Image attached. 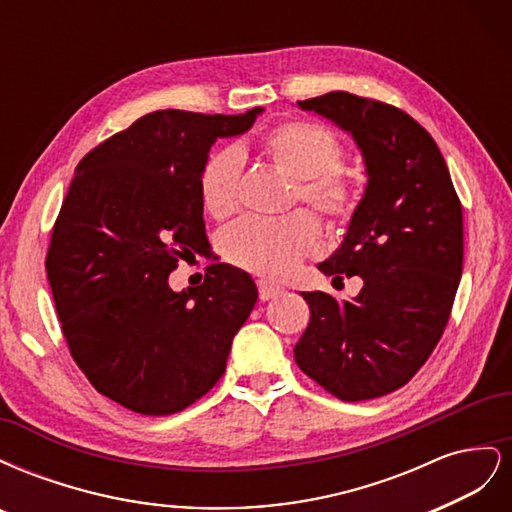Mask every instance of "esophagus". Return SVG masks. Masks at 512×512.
<instances>
[{"label": "esophagus", "instance_id": "obj_1", "mask_svg": "<svg viewBox=\"0 0 512 512\" xmlns=\"http://www.w3.org/2000/svg\"><path fill=\"white\" fill-rule=\"evenodd\" d=\"M284 292V288L280 284H273L269 280H258V294H260V301H269V299H275L280 297V294Z\"/></svg>", "mask_w": 512, "mask_h": 512}]
</instances>
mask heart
<instances>
[{"mask_svg":"<svg viewBox=\"0 0 512 512\" xmlns=\"http://www.w3.org/2000/svg\"><path fill=\"white\" fill-rule=\"evenodd\" d=\"M260 160L292 179V203H305L333 226L348 224L359 209V188L342 166L344 147L320 123L288 119L271 126L252 141ZM241 158L235 149L207 156L198 173L200 205L215 220H224L239 205ZM320 226L312 213L292 211L280 220H241L220 237L222 256L245 271L282 277L314 250Z\"/></svg>","mask_w":512,"mask_h":512,"instance_id":"1","label":"heart"}]
</instances>
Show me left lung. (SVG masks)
Returning a JSON list of instances; mask_svg holds the SVG:
<instances>
[{
    "label": "left lung",
    "instance_id": "8db88e82",
    "mask_svg": "<svg viewBox=\"0 0 512 512\" xmlns=\"http://www.w3.org/2000/svg\"><path fill=\"white\" fill-rule=\"evenodd\" d=\"M335 121L363 151L367 190L324 275H361L354 301L303 292L307 329L294 346L305 376L342 401L389 395L425 365L451 318L463 269V211L431 134L401 108L348 91L299 102Z\"/></svg>",
    "mask_w": 512,
    "mask_h": 512
}]
</instances>
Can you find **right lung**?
<instances>
[{"label": "right lung", "mask_w": 512, "mask_h": 512, "mask_svg": "<svg viewBox=\"0 0 512 512\" xmlns=\"http://www.w3.org/2000/svg\"><path fill=\"white\" fill-rule=\"evenodd\" d=\"M260 111L149 113L76 166L44 267L74 363L132 412L175 414L207 395L256 305L252 277L224 262L183 292L168 275L209 245L198 196L209 147Z\"/></svg>", "instance_id": "right-lung-1"}]
</instances>
